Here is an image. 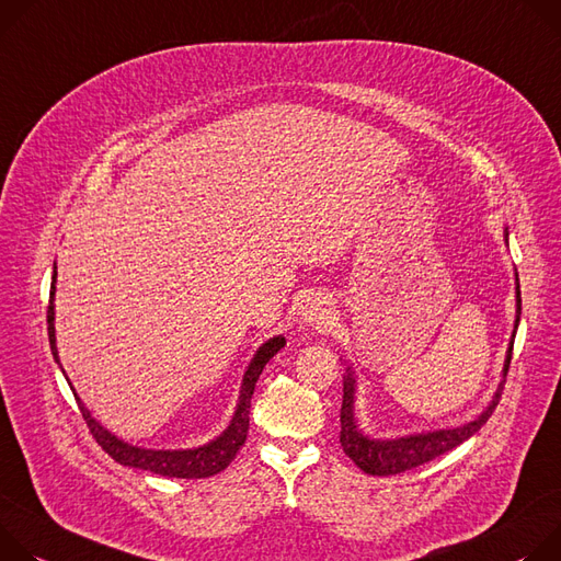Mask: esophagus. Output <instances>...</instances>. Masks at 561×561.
<instances>
[{
    "instance_id": "34e87169",
    "label": "esophagus",
    "mask_w": 561,
    "mask_h": 561,
    "mask_svg": "<svg viewBox=\"0 0 561 561\" xmlns=\"http://www.w3.org/2000/svg\"><path fill=\"white\" fill-rule=\"evenodd\" d=\"M334 323V312L330 307V300L323 296H314L312 300H307L305 309H302V325L312 328V330H321Z\"/></svg>"
}]
</instances>
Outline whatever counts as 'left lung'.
Wrapping results in <instances>:
<instances>
[{"mask_svg": "<svg viewBox=\"0 0 561 561\" xmlns=\"http://www.w3.org/2000/svg\"><path fill=\"white\" fill-rule=\"evenodd\" d=\"M504 240L508 242V229H504ZM515 330L506 350L504 367H502V381L496 392L492 394L490 403L468 423H461L457 427H439V430H427V432H414L405 434V437H392V439H377L369 437L367 432L360 430L358 419H356V375L352 365L345 367V377H343V405H341V446L343 453L367 474H377V477H388V474H399L405 470H412L416 466H423L432 461L434 457H439L459 444L468 442L472 434L481 430V425L490 419L492 410L496 408L502 399V390L506 383V375L511 367V356H513V345H515V334L519 328V314H522V291H519V276L515 270Z\"/></svg>", "mask_w": 561, "mask_h": 561, "instance_id": "8db88e82", "label": "left lung"}]
</instances>
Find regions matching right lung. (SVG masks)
Instances as JSON below:
<instances>
[{
	"label": "right lung",
	"instance_id": "obj_1",
	"mask_svg": "<svg viewBox=\"0 0 561 561\" xmlns=\"http://www.w3.org/2000/svg\"><path fill=\"white\" fill-rule=\"evenodd\" d=\"M55 283H57V265L53 263V283H50V302H48V341H50L53 358L61 367L59 354H57V336H55ZM285 343H287L285 336L278 334V336L267 339L256 350V354L252 356V360H249L244 375H242L238 403H236L229 425L218 434L216 439H211L203 446H196V448L153 450V448H142V446L122 442L91 414V410L84 405V401L78 397L76 388L71 386L65 367H61V375L67 377V381L76 394V401L80 405V412H82L91 434L95 437V442L119 466H131V468H140V470H149L153 474L175 477V479H205V477H214V474L222 472L233 461L236 453L242 448V444L247 439V430H249V408H252V394H254L256 381L261 377L263 367L267 365V360L272 356H276V352H280V347H285Z\"/></svg>",
	"mask_w": 561,
	"mask_h": 561
}]
</instances>
